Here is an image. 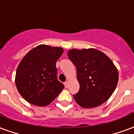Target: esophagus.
<instances>
[{"instance_id":"34e87169","label":"esophagus","mask_w":134,"mask_h":134,"mask_svg":"<svg viewBox=\"0 0 134 134\" xmlns=\"http://www.w3.org/2000/svg\"><path fill=\"white\" fill-rule=\"evenodd\" d=\"M64 86H65V87H68V85H69V82L66 81L65 82H64Z\"/></svg>"}]
</instances>
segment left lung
Masks as SVG:
<instances>
[{
	"label": "left lung",
	"instance_id": "left-lung-1",
	"mask_svg": "<svg viewBox=\"0 0 134 134\" xmlns=\"http://www.w3.org/2000/svg\"><path fill=\"white\" fill-rule=\"evenodd\" d=\"M67 55L77 68L80 86L78 93L73 95L77 103L91 108L108 100L118 81V70L109 57L95 49H73Z\"/></svg>",
	"mask_w": 134,
	"mask_h": 134
}]
</instances>
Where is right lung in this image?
Returning <instances> with one entry per match:
<instances>
[{
	"label": "right lung",
	"instance_id": "obj_1",
	"mask_svg": "<svg viewBox=\"0 0 134 134\" xmlns=\"http://www.w3.org/2000/svg\"><path fill=\"white\" fill-rule=\"evenodd\" d=\"M63 53L61 47L39 45L23 58L16 70V85L29 103L45 106L64 89L57 80L56 62Z\"/></svg>",
	"mask_w": 134,
	"mask_h": 134
}]
</instances>
